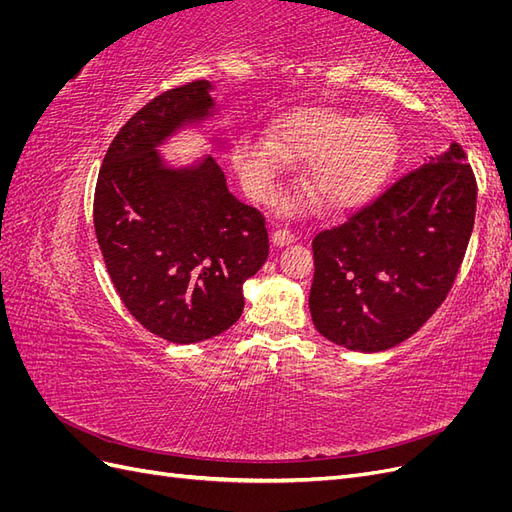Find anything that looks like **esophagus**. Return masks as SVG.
Here are the masks:
<instances>
[{
    "mask_svg": "<svg viewBox=\"0 0 512 512\" xmlns=\"http://www.w3.org/2000/svg\"><path fill=\"white\" fill-rule=\"evenodd\" d=\"M271 241H273L275 245H288V243L297 241V235H294V232L288 230V228H277V230H273Z\"/></svg>",
    "mask_w": 512,
    "mask_h": 512,
    "instance_id": "obj_1",
    "label": "esophagus"
}]
</instances>
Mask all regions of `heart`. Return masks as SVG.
<instances>
[{"instance_id": "heart-1", "label": "heart", "mask_w": 512, "mask_h": 512, "mask_svg": "<svg viewBox=\"0 0 512 512\" xmlns=\"http://www.w3.org/2000/svg\"><path fill=\"white\" fill-rule=\"evenodd\" d=\"M395 151V134L378 117L305 108L275 121L269 138H243L235 164L245 188L256 198H269L288 162H309L307 190L322 205L348 209L380 188Z\"/></svg>"}]
</instances>
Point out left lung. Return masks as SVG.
<instances>
[{
	"mask_svg": "<svg viewBox=\"0 0 512 512\" xmlns=\"http://www.w3.org/2000/svg\"><path fill=\"white\" fill-rule=\"evenodd\" d=\"M476 211V177L466 151L399 175L312 241L309 312L329 342L380 352L416 333L451 292Z\"/></svg>",
	"mask_w": 512,
	"mask_h": 512,
	"instance_id": "8db88e82",
	"label": "left lung"
}]
</instances>
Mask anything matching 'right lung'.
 <instances>
[{
	"instance_id": "1",
	"label": "right lung",
	"mask_w": 512,
	"mask_h": 512,
	"mask_svg": "<svg viewBox=\"0 0 512 512\" xmlns=\"http://www.w3.org/2000/svg\"><path fill=\"white\" fill-rule=\"evenodd\" d=\"M209 81L162 91L132 115L102 160L94 226L115 290L147 331L194 344L230 329L243 284L269 256L265 215L226 188L213 158L160 164L158 143L213 106Z\"/></svg>"
}]
</instances>
